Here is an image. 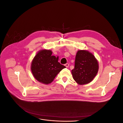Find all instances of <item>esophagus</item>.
Listing matches in <instances>:
<instances>
[{
  "label": "esophagus",
  "instance_id": "esophagus-1",
  "mask_svg": "<svg viewBox=\"0 0 123 123\" xmlns=\"http://www.w3.org/2000/svg\"><path fill=\"white\" fill-rule=\"evenodd\" d=\"M65 66L67 68H68V67H69V64H68V63H67V64H66L65 65Z\"/></svg>",
  "mask_w": 123,
  "mask_h": 123
}]
</instances>
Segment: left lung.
Returning <instances> with one entry per match:
<instances>
[{
    "instance_id": "8db88e82",
    "label": "left lung",
    "mask_w": 123,
    "mask_h": 123,
    "mask_svg": "<svg viewBox=\"0 0 123 123\" xmlns=\"http://www.w3.org/2000/svg\"><path fill=\"white\" fill-rule=\"evenodd\" d=\"M98 70V62L93 55L88 51H77L74 68L72 70L73 79L77 84L84 85L91 82Z\"/></svg>"
}]
</instances>
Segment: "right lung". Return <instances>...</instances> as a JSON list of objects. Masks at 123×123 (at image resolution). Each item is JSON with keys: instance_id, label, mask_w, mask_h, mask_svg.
<instances>
[{"instance_id": "obj_1", "label": "right lung", "mask_w": 123, "mask_h": 123, "mask_svg": "<svg viewBox=\"0 0 123 123\" xmlns=\"http://www.w3.org/2000/svg\"><path fill=\"white\" fill-rule=\"evenodd\" d=\"M51 50H43L37 53L32 62L31 71L35 79L39 82L49 84L61 71L66 68L58 62V56L52 55Z\"/></svg>"}]
</instances>
